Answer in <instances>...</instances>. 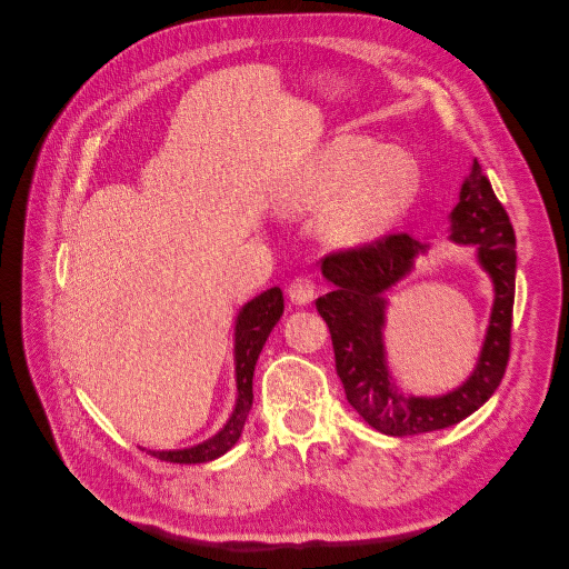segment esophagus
I'll list each match as a JSON object with an SVG mask.
<instances>
[{"mask_svg":"<svg viewBox=\"0 0 569 569\" xmlns=\"http://www.w3.org/2000/svg\"><path fill=\"white\" fill-rule=\"evenodd\" d=\"M287 295H289V299L295 301V303L306 306V303H311V301H313L316 284H313V280H311V278H306V274H299V278H295V280L289 282V287H287Z\"/></svg>","mask_w":569,"mask_h":569,"instance_id":"34e87169","label":"esophagus"}]
</instances>
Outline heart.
Listing matches in <instances>:
<instances>
[{
  "label": "heart",
  "mask_w": 569,
  "mask_h": 569,
  "mask_svg": "<svg viewBox=\"0 0 569 569\" xmlns=\"http://www.w3.org/2000/svg\"><path fill=\"white\" fill-rule=\"evenodd\" d=\"M420 168L403 149L370 137L343 134L327 142L274 199L284 216L318 211V234L332 249L380 242L418 199Z\"/></svg>",
  "instance_id": "heart-1"
}]
</instances>
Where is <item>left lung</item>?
Here are the masks:
<instances>
[{"instance_id": "obj_1", "label": "left lung", "mask_w": 569, "mask_h": 569, "mask_svg": "<svg viewBox=\"0 0 569 569\" xmlns=\"http://www.w3.org/2000/svg\"><path fill=\"white\" fill-rule=\"evenodd\" d=\"M449 239L477 249V261L493 282V306L472 375L441 396L401 393L391 382L385 351V291L406 278L418 253H425L429 244L401 232L322 258V274L335 289L320 297L316 308L330 327L337 375L347 401L377 432L408 437L458 425L491 399L506 375L518 253L510 218L477 159L451 211Z\"/></svg>"}]
</instances>
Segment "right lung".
<instances>
[{"label": "right lung", "mask_w": 569, "mask_h": 569, "mask_svg": "<svg viewBox=\"0 0 569 569\" xmlns=\"http://www.w3.org/2000/svg\"><path fill=\"white\" fill-rule=\"evenodd\" d=\"M284 313V299H282V289L272 287L263 295H258L251 299L242 311L237 316L234 325V380H237V403L230 420L226 427L220 429L218 435L211 439H206L192 449H180V451H149L153 458L166 460V462H182V465H192V462H209L220 458L222 453H228L237 439L242 437V429L247 422V416L253 403V368L256 360L263 351V343L268 335L272 332V327L278 325V320Z\"/></svg>", "instance_id": "add662e5"}]
</instances>
